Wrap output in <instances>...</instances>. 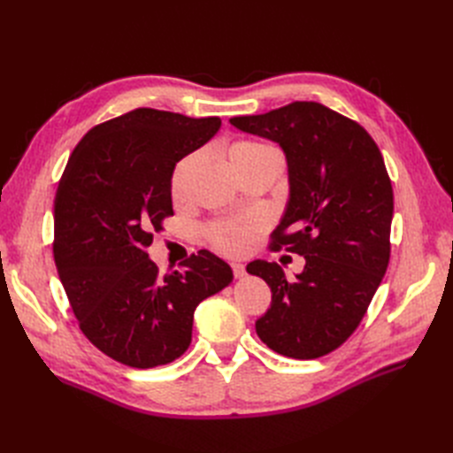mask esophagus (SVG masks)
<instances>
[{
	"label": "esophagus",
	"mask_w": 453,
	"mask_h": 453,
	"mask_svg": "<svg viewBox=\"0 0 453 453\" xmlns=\"http://www.w3.org/2000/svg\"><path fill=\"white\" fill-rule=\"evenodd\" d=\"M230 268H232V273H234V278H243L245 276V266L242 263H232Z\"/></svg>",
	"instance_id": "esophagus-1"
}]
</instances>
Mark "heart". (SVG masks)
<instances>
[{"label": "heart", "mask_w": 453, "mask_h": 453, "mask_svg": "<svg viewBox=\"0 0 453 453\" xmlns=\"http://www.w3.org/2000/svg\"><path fill=\"white\" fill-rule=\"evenodd\" d=\"M268 155H278L270 145L253 142V140H238L226 147V158L230 168L234 172H240L248 164H253ZM198 153H193L185 157L181 162H177V166L172 175V195L180 198L185 193L187 181L190 177V172L196 166ZM265 221L258 215H236L228 219H219V221L211 223L205 230V236L211 243V248L219 253L228 257H240L248 253L251 243L257 236L258 230H263Z\"/></svg>", "instance_id": "1"}]
</instances>
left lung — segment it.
Instances as JSON below:
<instances>
[{"label":"left lung","mask_w":453,"mask_h":453,"mask_svg":"<svg viewBox=\"0 0 453 453\" xmlns=\"http://www.w3.org/2000/svg\"><path fill=\"white\" fill-rule=\"evenodd\" d=\"M230 125L283 149L291 190L270 250L306 258L295 281L276 263L248 265L272 291L257 334L285 357H323L359 326L389 265L393 188L383 157L359 122L318 102Z\"/></svg>","instance_id":"obj_1"}]
</instances>
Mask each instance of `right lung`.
I'll return each instance as SVG.
<instances>
[{
  "label": "right lung",
  "instance_id": "right-lung-1",
  "mask_svg": "<svg viewBox=\"0 0 453 453\" xmlns=\"http://www.w3.org/2000/svg\"><path fill=\"white\" fill-rule=\"evenodd\" d=\"M221 128L140 107L85 134L54 198V263L79 328L127 366L168 365L187 351L195 310L232 281L230 266L198 251L160 276L147 248L173 215L175 164Z\"/></svg>",
  "mask_w": 453,
  "mask_h": 453
}]
</instances>
